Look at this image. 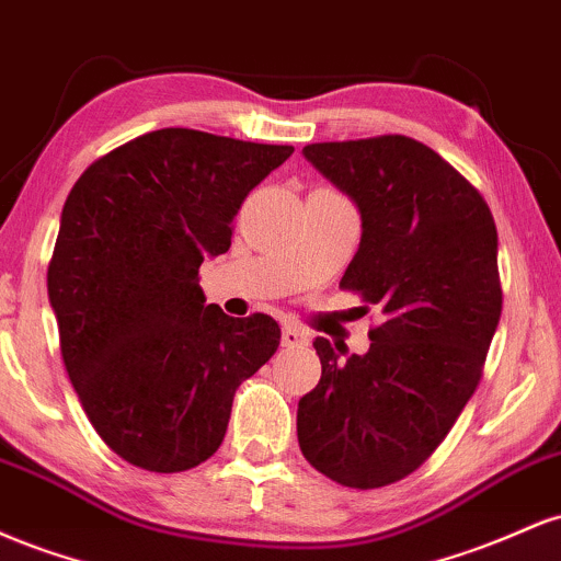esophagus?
<instances>
[{"label": "esophagus", "instance_id": "esophagus-1", "mask_svg": "<svg viewBox=\"0 0 561 561\" xmlns=\"http://www.w3.org/2000/svg\"><path fill=\"white\" fill-rule=\"evenodd\" d=\"M282 345H285V347H306L308 345V334L302 332L300 327L287 324L285 330H282Z\"/></svg>", "mask_w": 561, "mask_h": 561}]
</instances>
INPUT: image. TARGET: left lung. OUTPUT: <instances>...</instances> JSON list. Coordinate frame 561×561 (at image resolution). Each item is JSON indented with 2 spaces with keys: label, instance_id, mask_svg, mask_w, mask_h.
<instances>
[{
  "label": "left lung",
  "instance_id": "left-lung-1",
  "mask_svg": "<svg viewBox=\"0 0 561 561\" xmlns=\"http://www.w3.org/2000/svg\"><path fill=\"white\" fill-rule=\"evenodd\" d=\"M302 156L358 205L340 287L385 321L364 356L313 340L321 379L298 403V443L321 474L369 491L420 469L478 388L501 319L499 234L480 192L422 141H319Z\"/></svg>",
  "mask_w": 561,
  "mask_h": 561
}]
</instances>
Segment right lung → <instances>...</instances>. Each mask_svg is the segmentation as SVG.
I'll use <instances>...</instances> for the list:
<instances>
[{"label": "right lung", "mask_w": 561, "mask_h": 561, "mask_svg": "<svg viewBox=\"0 0 561 561\" xmlns=\"http://www.w3.org/2000/svg\"><path fill=\"white\" fill-rule=\"evenodd\" d=\"M293 150L160 128L94 160L70 190L49 302L83 411L128 465L169 474L210 459L237 388L279 347L272 317H227L197 274Z\"/></svg>", "instance_id": "right-lung-1"}]
</instances>
